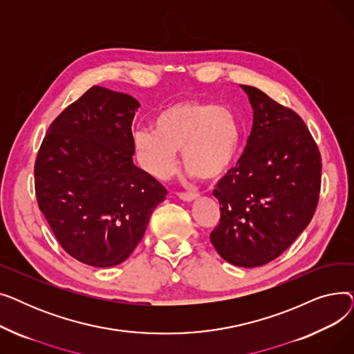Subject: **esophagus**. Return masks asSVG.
I'll use <instances>...</instances> for the list:
<instances>
[{
    "mask_svg": "<svg viewBox=\"0 0 354 354\" xmlns=\"http://www.w3.org/2000/svg\"><path fill=\"white\" fill-rule=\"evenodd\" d=\"M178 196H179L182 201H187V202H189V201L196 199L199 195H198V194H195V192H179V194H178Z\"/></svg>",
    "mask_w": 354,
    "mask_h": 354,
    "instance_id": "34e87169",
    "label": "esophagus"
}]
</instances>
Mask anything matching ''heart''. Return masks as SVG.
Returning <instances> with one entry per match:
<instances>
[{"instance_id":"obj_1","label":"heart","mask_w":354,"mask_h":354,"mask_svg":"<svg viewBox=\"0 0 354 354\" xmlns=\"http://www.w3.org/2000/svg\"><path fill=\"white\" fill-rule=\"evenodd\" d=\"M139 160L159 179L175 174L178 151L191 175L203 182H216L234 163L241 126L234 111L214 102L189 99L163 107L153 119V129L133 135Z\"/></svg>"}]
</instances>
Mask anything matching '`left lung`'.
Segmentation results:
<instances>
[{
	"label": "left lung",
	"instance_id": "obj_1",
	"mask_svg": "<svg viewBox=\"0 0 354 354\" xmlns=\"http://www.w3.org/2000/svg\"><path fill=\"white\" fill-rule=\"evenodd\" d=\"M254 123L236 166L216 183L219 224L211 232L218 254L238 267H259L280 257L317 208L322 156L303 119L264 91L241 86Z\"/></svg>",
	"mask_w": 354,
	"mask_h": 354
}]
</instances>
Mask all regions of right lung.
I'll return each mask as SVG.
<instances>
[{"mask_svg":"<svg viewBox=\"0 0 354 354\" xmlns=\"http://www.w3.org/2000/svg\"><path fill=\"white\" fill-rule=\"evenodd\" d=\"M139 102L100 86L53 120L37 153V203L62 248L91 267L132 254L166 188L133 165Z\"/></svg>","mask_w":354,"mask_h":354,"instance_id":"right-lung-1","label":"right lung"}]
</instances>
